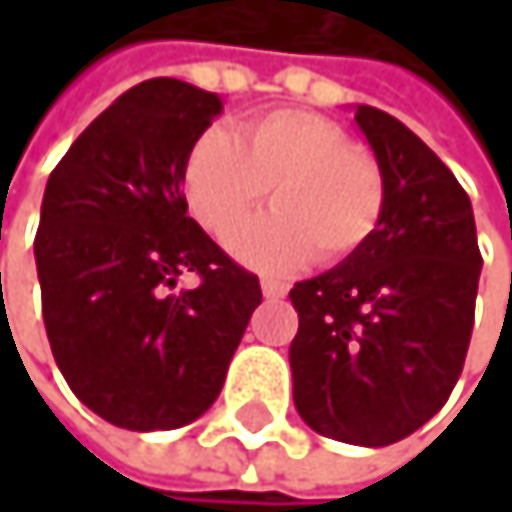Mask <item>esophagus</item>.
<instances>
[{
  "label": "esophagus",
  "mask_w": 512,
  "mask_h": 512,
  "mask_svg": "<svg viewBox=\"0 0 512 512\" xmlns=\"http://www.w3.org/2000/svg\"><path fill=\"white\" fill-rule=\"evenodd\" d=\"M260 290H263V296H266V299H281V296L287 293V284H284V281L263 278V281H260Z\"/></svg>",
  "instance_id": "esophagus-1"
}]
</instances>
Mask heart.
<instances>
[{"mask_svg": "<svg viewBox=\"0 0 512 512\" xmlns=\"http://www.w3.org/2000/svg\"><path fill=\"white\" fill-rule=\"evenodd\" d=\"M266 189L275 210L243 225L228 249L263 272H293L314 252L323 263L356 255L385 207L376 156L353 145L329 118L275 109L237 130H207L186 156L183 192L195 219L216 237L231 234Z\"/></svg>", "mask_w": 512, "mask_h": 512, "instance_id": "heart-1", "label": "heart"}]
</instances>
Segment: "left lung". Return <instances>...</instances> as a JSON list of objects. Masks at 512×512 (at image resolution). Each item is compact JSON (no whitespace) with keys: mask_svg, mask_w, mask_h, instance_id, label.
Instances as JSON below:
<instances>
[{"mask_svg":"<svg viewBox=\"0 0 512 512\" xmlns=\"http://www.w3.org/2000/svg\"><path fill=\"white\" fill-rule=\"evenodd\" d=\"M385 177L379 228L323 275L296 281L293 403L320 436L385 448L451 397L468 353L483 257L471 201L406 124L356 106Z\"/></svg>","mask_w":512,"mask_h":512,"instance_id":"8db88e82","label":"left lung"}]
</instances>
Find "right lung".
<instances>
[{"mask_svg":"<svg viewBox=\"0 0 512 512\" xmlns=\"http://www.w3.org/2000/svg\"><path fill=\"white\" fill-rule=\"evenodd\" d=\"M222 97L180 79L124 91L47 180L35 263L52 356L103 421L151 433L201 418L260 305L186 213L183 165ZM183 271L195 291L171 294Z\"/></svg>","mask_w":512,"mask_h":512,"instance_id":"right-lung-1","label":"right lung"}]
</instances>
